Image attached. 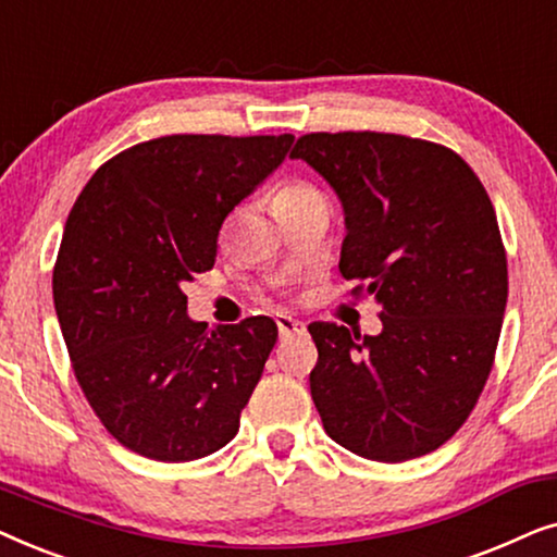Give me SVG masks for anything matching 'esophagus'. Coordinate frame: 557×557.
I'll return each mask as SVG.
<instances>
[{
  "instance_id": "34e87169",
  "label": "esophagus",
  "mask_w": 557,
  "mask_h": 557,
  "mask_svg": "<svg viewBox=\"0 0 557 557\" xmlns=\"http://www.w3.org/2000/svg\"><path fill=\"white\" fill-rule=\"evenodd\" d=\"M278 334L281 339H292V337H299V334L307 332V324L299 322V319L294 317H278Z\"/></svg>"
}]
</instances>
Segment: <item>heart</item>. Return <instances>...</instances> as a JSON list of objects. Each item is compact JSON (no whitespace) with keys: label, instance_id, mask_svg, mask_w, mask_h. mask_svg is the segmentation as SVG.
I'll use <instances>...</instances> for the list:
<instances>
[{"label":"heart","instance_id":"1","mask_svg":"<svg viewBox=\"0 0 557 557\" xmlns=\"http://www.w3.org/2000/svg\"><path fill=\"white\" fill-rule=\"evenodd\" d=\"M311 202H324L322 189L311 185V182L304 180H292L284 182L276 193H273V210H292V208H301V205H311Z\"/></svg>","mask_w":557,"mask_h":557}]
</instances>
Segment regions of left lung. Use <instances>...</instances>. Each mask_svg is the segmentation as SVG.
<instances>
[{
  "label": "left lung",
  "instance_id": "1",
  "mask_svg": "<svg viewBox=\"0 0 557 557\" xmlns=\"http://www.w3.org/2000/svg\"><path fill=\"white\" fill-rule=\"evenodd\" d=\"M294 159L339 195L349 294L380 304L383 332L311 322V398L324 431L372 461L436 451L486 377L507 307V253L474 170L444 144L385 132L304 134Z\"/></svg>",
  "mask_w": 557,
  "mask_h": 557
}]
</instances>
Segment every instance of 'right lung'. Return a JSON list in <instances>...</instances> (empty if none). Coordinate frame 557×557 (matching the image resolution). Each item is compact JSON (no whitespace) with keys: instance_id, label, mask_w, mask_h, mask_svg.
Returning <instances> with one entry per match:
<instances>
[{"instance_id":"obj_1","label":"right lung","mask_w":557,"mask_h":557,"mask_svg":"<svg viewBox=\"0 0 557 557\" xmlns=\"http://www.w3.org/2000/svg\"><path fill=\"white\" fill-rule=\"evenodd\" d=\"M294 136L172 134L96 170L67 215L52 299L71 364L103 429L154 461H195L240 429L278 326L208 330L182 292L215 265L218 233L284 162Z\"/></svg>"}]
</instances>
